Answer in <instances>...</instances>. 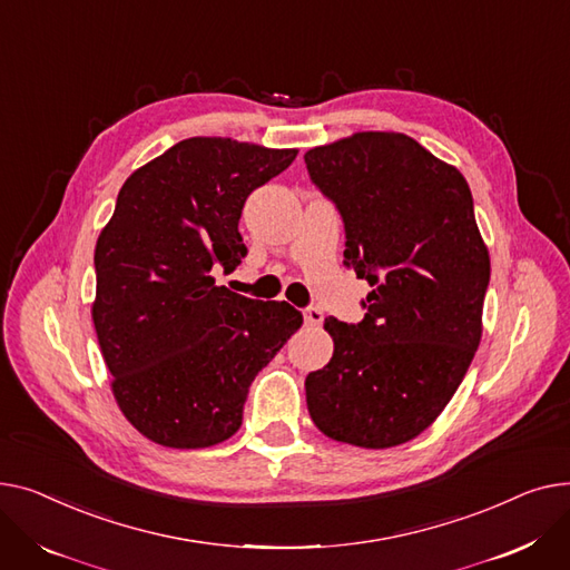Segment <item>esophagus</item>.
<instances>
[{"mask_svg": "<svg viewBox=\"0 0 570 570\" xmlns=\"http://www.w3.org/2000/svg\"><path fill=\"white\" fill-rule=\"evenodd\" d=\"M304 320L308 326H320L322 320H324V313L320 308H306L304 311Z\"/></svg>", "mask_w": 570, "mask_h": 570, "instance_id": "obj_1", "label": "esophagus"}]
</instances>
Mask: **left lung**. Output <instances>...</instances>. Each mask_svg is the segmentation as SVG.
<instances>
[{
    "label": "left lung",
    "mask_w": 570,
    "mask_h": 570,
    "mask_svg": "<svg viewBox=\"0 0 570 570\" xmlns=\"http://www.w3.org/2000/svg\"><path fill=\"white\" fill-rule=\"evenodd\" d=\"M345 223V264L371 283L358 324L324 320L331 361L306 377L326 438L389 449L421 434L481 343L490 255L472 190L405 132L365 130L306 151Z\"/></svg>",
    "instance_id": "8db88e82"
}]
</instances>
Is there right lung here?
I'll return each instance as SVG.
<instances>
[{"mask_svg":"<svg viewBox=\"0 0 570 570\" xmlns=\"http://www.w3.org/2000/svg\"><path fill=\"white\" fill-rule=\"evenodd\" d=\"M188 138L138 167L98 234L91 320L119 410L147 440L207 449L242 425L248 386L304 317L218 287L246 255V197L296 158Z\"/></svg>","mask_w":570,"mask_h":570,"instance_id":"obj_1","label":"right lung"}]
</instances>
